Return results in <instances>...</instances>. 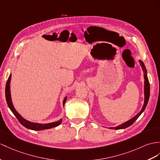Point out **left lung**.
I'll use <instances>...</instances> for the list:
<instances>
[{
	"label": "left lung",
	"mask_w": 160,
	"mask_h": 160,
	"mask_svg": "<svg viewBox=\"0 0 160 160\" xmlns=\"http://www.w3.org/2000/svg\"><path fill=\"white\" fill-rule=\"evenodd\" d=\"M140 62V64L142 67L143 71H144V79H145V86H144V89H145V102H144V105L142 108V109L141 111V112L136 115V116H134L133 118H132L131 119H130L128 122L123 123L122 124H121L119 126H117L115 128H109L111 129H115V130H119V129H124V128H126L130 126L132 124H133L135 121L138 118V117L141 115L142 112L145 111V108L147 105L148 101H149V95H150V85H149V79H148V77L147 75V71L146 68L145 67V65H144L143 62L141 60H139Z\"/></svg>",
	"instance_id": "1"
}]
</instances>
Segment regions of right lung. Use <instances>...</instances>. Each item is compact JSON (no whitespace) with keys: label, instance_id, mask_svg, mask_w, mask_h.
<instances>
[{"label":"right lung","instance_id":"1","mask_svg":"<svg viewBox=\"0 0 160 160\" xmlns=\"http://www.w3.org/2000/svg\"><path fill=\"white\" fill-rule=\"evenodd\" d=\"M11 78V75H9V79H8V80H7V83H6V87H5L6 100H7V104H8V107L10 108V110L12 111L14 115L16 117V118L18 119L19 123H20L22 126H24L25 128H28V129H30V130H42L50 129V128L56 127V126L60 125V124L62 123V119L58 120V122H53V123H45V124H41V123L30 122H28V121H27L25 119L23 118L16 111V110L15 109V108H14L13 103H12V101H11V92H10ZM66 100H67V97H66V98L64 99L63 105H64Z\"/></svg>","mask_w":160,"mask_h":160}]
</instances>
